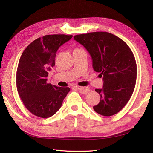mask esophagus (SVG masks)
<instances>
[{
	"instance_id": "1",
	"label": "esophagus",
	"mask_w": 153,
	"mask_h": 153,
	"mask_svg": "<svg viewBox=\"0 0 153 153\" xmlns=\"http://www.w3.org/2000/svg\"><path fill=\"white\" fill-rule=\"evenodd\" d=\"M76 89L78 90H80L82 94H87L88 91H89V89H87L85 87H82V86H76Z\"/></svg>"
}]
</instances>
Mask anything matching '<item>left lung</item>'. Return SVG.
Returning <instances> with one entry per match:
<instances>
[{"mask_svg": "<svg viewBox=\"0 0 153 153\" xmlns=\"http://www.w3.org/2000/svg\"><path fill=\"white\" fill-rule=\"evenodd\" d=\"M74 39L89 52L94 70L103 76V89H95L101 98L94 111L103 116L117 114L128 102L136 84L137 64L131 50L106 32L78 34Z\"/></svg>", "mask_w": 153, "mask_h": 153, "instance_id": "obj_1", "label": "left lung"}]
</instances>
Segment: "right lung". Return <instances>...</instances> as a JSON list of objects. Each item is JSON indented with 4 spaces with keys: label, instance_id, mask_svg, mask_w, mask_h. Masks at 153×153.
Returning a JSON list of instances; mask_svg holds the SVG:
<instances>
[{
    "label": "right lung",
    "instance_id": "add662e5",
    "mask_svg": "<svg viewBox=\"0 0 153 153\" xmlns=\"http://www.w3.org/2000/svg\"><path fill=\"white\" fill-rule=\"evenodd\" d=\"M72 37L46 35L32 41L21 55L16 76L17 91L25 107L36 116H52L70 91L48 84L47 77L55 66L57 50Z\"/></svg>",
    "mask_w": 153,
    "mask_h": 153
}]
</instances>
